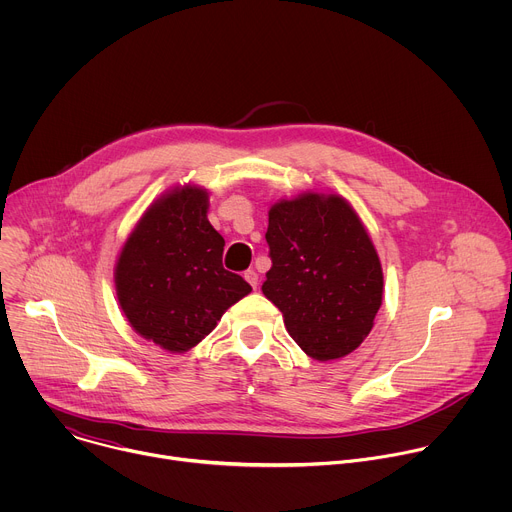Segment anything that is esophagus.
<instances>
[{
  "label": "esophagus",
  "instance_id": "obj_1",
  "mask_svg": "<svg viewBox=\"0 0 512 512\" xmlns=\"http://www.w3.org/2000/svg\"><path fill=\"white\" fill-rule=\"evenodd\" d=\"M243 277L247 279V283H249L253 289H257V283H259V275H257V271H255V269H247Z\"/></svg>",
  "mask_w": 512,
  "mask_h": 512
}]
</instances>
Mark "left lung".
Here are the masks:
<instances>
[{
	"label": "left lung",
	"mask_w": 512,
	"mask_h": 512,
	"mask_svg": "<svg viewBox=\"0 0 512 512\" xmlns=\"http://www.w3.org/2000/svg\"><path fill=\"white\" fill-rule=\"evenodd\" d=\"M271 269L263 296L314 360H336L369 336L383 304L379 253L352 204L336 192H302L269 208Z\"/></svg>",
	"instance_id": "1"
}]
</instances>
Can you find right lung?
Returning <instances> with one entry per match:
<instances>
[{
	"label": "right lung",
	"instance_id": "1",
	"mask_svg": "<svg viewBox=\"0 0 512 512\" xmlns=\"http://www.w3.org/2000/svg\"><path fill=\"white\" fill-rule=\"evenodd\" d=\"M206 214V188L188 182L166 190L145 208L115 263L129 326L172 354L194 348L251 291L223 267L225 239Z\"/></svg>",
	"mask_w": 512,
	"mask_h": 512
}]
</instances>
